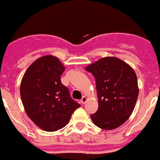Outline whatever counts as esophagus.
Listing matches in <instances>:
<instances>
[{
  "label": "esophagus",
  "mask_w": 160,
  "mask_h": 160,
  "mask_svg": "<svg viewBox=\"0 0 160 160\" xmlns=\"http://www.w3.org/2000/svg\"><path fill=\"white\" fill-rule=\"evenodd\" d=\"M87 96H83L82 98V99H81V102L82 103V104H85V103L87 102Z\"/></svg>",
  "instance_id": "1"
}]
</instances>
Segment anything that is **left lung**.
<instances>
[{
  "label": "left lung",
  "instance_id": "1",
  "mask_svg": "<svg viewBox=\"0 0 160 160\" xmlns=\"http://www.w3.org/2000/svg\"><path fill=\"white\" fill-rule=\"evenodd\" d=\"M95 78L98 109L91 114L94 125L118 128L132 114L138 95L137 76L130 65L116 57H106L86 67Z\"/></svg>",
  "mask_w": 160,
  "mask_h": 160
}]
</instances>
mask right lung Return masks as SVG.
<instances>
[{"mask_svg": "<svg viewBox=\"0 0 160 160\" xmlns=\"http://www.w3.org/2000/svg\"><path fill=\"white\" fill-rule=\"evenodd\" d=\"M66 67L53 55L35 60L25 70L20 94L25 113L43 131H56L70 121L80 104L61 82Z\"/></svg>", "mask_w": 160, "mask_h": 160, "instance_id": "obj_1", "label": "right lung"}]
</instances>
